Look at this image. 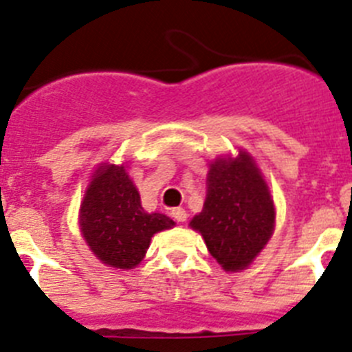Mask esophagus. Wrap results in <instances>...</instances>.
<instances>
[{
	"instance_id": "34e87169",
	"label": "esophagus",
	"mask_w": 352,
	"mask_h": 352,
	"mask_svg": "<svg viewBox=\"0 0 352 352\" xmlns=\"http://www.w3.org/2000/svg\"><path fill=\"white\" fill-rule=\"evenodd\" d=\"M186 217H188V213H186L183 208H174L173 210V219L176 220V222H185Z\"/></svg>"
}]
</instances>
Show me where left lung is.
Wrapping results in <instances>:
<instances>
[{
    "label": "left lung",
    "instance_id": "1",
    "mask_svg": "<svg viewBox=\"0 0 352 352\" xmlns=\"http://www.w3.org/2000/svg\"><path fill=\"white\" fill-rule=\"evenodd\" d=\"M203 211L190 220L208 250L226 272L250 266L275 229V206L256 160L239 151L217 158L206 179Z\"/></svg>",
    "mask_w": 352,
    "mask_h": 352
}]
</instances>
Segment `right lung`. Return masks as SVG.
Listing matches in <instances>:
<instances>
[{
    "mask_svg": "<svg viewBox=\"0 0 352 352\" xmlns=\"http://www.w3.org/2000/svg\"><path fill=\"white\" fill-rule=\"evenodd\" d=\"M79 226L91 252L107 266L135 268L153 234L174 226L164 213H148L125 166L102 164L79 210Z\"/></svg>",
    "mask_w": 352,
    "mask_h": 352,
    "instance_id": "add662e5",
    "label": "right lung"
}]
</instances>
